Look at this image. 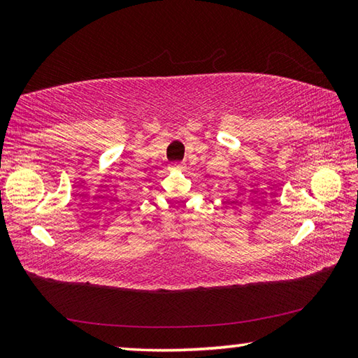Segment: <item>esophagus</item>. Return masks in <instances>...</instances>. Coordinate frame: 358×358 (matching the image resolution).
I'll return each mask as SVG.
<instances>
[{
  "mask_svg": "<svg viewBox=\"0 0 358 358\" xmlns=\"http://www.w3.org/2000/svg\"><path fill=\"white\" fill-rule=\"evenodd\" d=\"M185 167V164H172L171 166V169H183Z\"/></svg>",
  "mask_w": 358,
  "mask_h": 358,
  "instance_id": "esophagus-1",
  "label": "esophagus"
}]
</instances>
